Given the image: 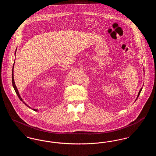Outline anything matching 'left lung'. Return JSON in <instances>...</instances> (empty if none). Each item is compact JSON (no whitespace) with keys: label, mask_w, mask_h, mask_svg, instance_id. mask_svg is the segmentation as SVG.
<instances>
[{"label":"left lung","mask_w":156,"mask_h":156,"mask_svg":"<svg viewBox=\"0 0 156 156\" xmlns=\"http://www.w3.org/2000/svg\"><path fill=\"white\" fill-rule=\"evenodd\" d=\"M141 88L140 89V91H139V94H138V95H137V98H138V97H139V95H140V92H141Z\"/></svg>","instance_id":"obj_1"}]
</instances>
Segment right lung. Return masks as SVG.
Listing matches in <instances>:
<instances>
[{"mask_svg": "<svg viewBox=\"0 0 156 156\" xmlns=\"http://www.w3.org/2000/svg\"><path fill=\"white\" fill-rule=\"evenodd\" d=\"M14 67V66H13ZM12 84H13V88H14V89L15 90V92H16V94H17V95L19 97V98L20 99V101H22L24 103V104L25 105H26L27 107H29V108H30L29 106H28L27 104H26L24 101H23V99H22V98L20 97V95H19V91H18V90L17 89V87H16V85H15V81H14V77H13V70H12ZM34 111H37V109H33Z\"/></svg>", "mask_w": 156, "mask_h": 156, "instance_id": "add662e5", "label": "right lung"}]
</instances>
